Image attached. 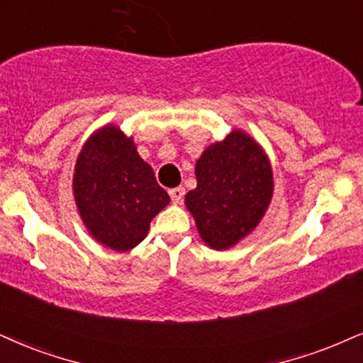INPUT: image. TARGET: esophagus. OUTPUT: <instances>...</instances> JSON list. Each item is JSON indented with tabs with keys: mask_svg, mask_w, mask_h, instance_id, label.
<instances>
[{
	"mask_svg": "<svg viewBox=\"0 0 363 363\" xmlns=\"http://www.w3.org/2000/svg\"><path fill=\"white\" fill-rule=\"evenodd\" d=\"M169 196H171L172 203L177 204V203H181L182 199H184L186 189H184V187H174V189L169 191Z\"/></svg>",
	"mask_w": 363,
	"mask_h": 363,
	"instance_id": "34e87169",
	"label": "esophagus"
}]
</instances>
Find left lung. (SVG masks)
<instances>
[{"mask_svg": "<svg viewBox=\"0 0 363 363\" xmlns=\"http://www.w3.org/2000/svg\"><path fill=\"white\" fill-rule=\"evenodd\" d=\"M196 177L197 187L186 194V206L201 238L214 250H226L253 231L272 201V166L241 130L204 150Z\"/></svg>", "mask_w": 363, "mask_h": 363, "instance_id": "1", "label": "left lung"}]
</instances>
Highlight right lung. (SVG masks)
Wrapping results in <instances>:
<instances>
[{"label": "right lung", "instance_id": "add662e5", "mask_svg": "<svg viewBox=\"0 0 363 363\" xmlns=\"http://www.w3.org/2000/svg\"><path fill=\"white\" fill-rule=\"evenodd\" d=\"M73 194L91 236L116 251L139 245L154 216L171 201L132 139L113 125L91 135L82 149Z\"/></svg>", "mask_w": 363, "mask_h": 363}]
</instances>
